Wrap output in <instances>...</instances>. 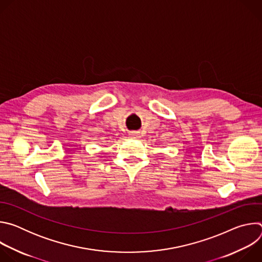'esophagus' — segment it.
<instances>
[{
  "mask_svg": "<svg viewBox=\"0 0 262 262\" xmlns=\"http://www.w3.org/2000/svg\"><path fill=\"white\" fill-rule=\"evenodd\" d=\"M130 137L134 138V139H139L141 136H140V133H139V132H132V133H130Z\"/></svg>",
  "mask_w": 262,
  "mask_h": 262,
  "instance_id": "esophagus-1",
  "label": "esophagus"
}]
</instances>
